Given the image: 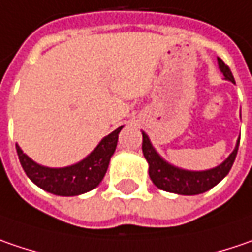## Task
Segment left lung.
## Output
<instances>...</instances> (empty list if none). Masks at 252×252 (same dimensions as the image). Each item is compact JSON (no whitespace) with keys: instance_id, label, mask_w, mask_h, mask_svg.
Segmentation results:
<instances>
[{"instance_id":"obj_1","label":"left lung","mask_w":252,"mask_h":252,"mask_svg":"<svg viewBox=\"0 0 252 252\" xmlns=\"http://www.w3.org/2000/svg\"><path fill=\"white\" fill-rule=\"evenodd\" d=\"M217 61H219V68H220L221 73L224 75V78L230 82L235 83L230 68L221 61L220 58ZM142 134H143L142 150H143L145 158L149 163V176H150L153 184L160 190L182 195L201 194V193L208 191L210 189H213L214 186H217L233 167L234 160H235L237 152H238V146H240V137H238L234 150L222 163L213 169L194 171V170L177 167V166L169 163L167 160H164L158 155V150L153 147L149 136L145 132H142Z\"/></svg>"}]
</instances>
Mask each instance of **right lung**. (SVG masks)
I'll list each match as a JSON object with an SVG mask.
<instances>
[{
    "label": "right lung",
    "instance_id": "right-lung-1",
    "mask_svg": "<svg viewBox=\"0 0 252 252\" xmlns=\"http://www.w3.org/2000/svg\"><path fill=\"white\" fill-rule=\"evenodd\" d=\"M123 126L105 136L86 158L66 167H46L27 156L18 143L15 145L21 166L32 183L55 195L72 197L88 193L103 180L113 156L118 137Z\"/></svg>",
    "mask_w": 252,
    "mask_h": 252
}]
</instances>
